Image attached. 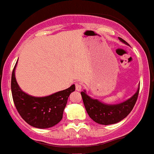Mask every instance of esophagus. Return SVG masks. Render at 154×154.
I'll return each mask as SVG.
<instances>
[{"label":"esophagus","instance_id":"34e87169","mask_svg":"<svg viewBox=\"0 0 154 154\" xmlns=\"http://www.w3.org/2000/svg\"><path fill=\"white\" fill-rule=\"evenodd\" d=\"M75 89L77 91H80L82 89V85L80 83H75Z\"/></svg>","mask_w":154,"mask_h":154}]
</instances>
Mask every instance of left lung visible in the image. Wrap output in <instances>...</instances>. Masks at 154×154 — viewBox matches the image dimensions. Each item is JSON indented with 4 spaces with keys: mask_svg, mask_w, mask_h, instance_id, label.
I'll use <instances>...</instances> for the list:
<instances>
[{
    "mask_svg": "<svg viewBox=\"0 0 154 154\" xmlns=\"http://www.w3.org/2000/svg\"><path fill=\"white\" fill-rule=\"evenodd\" d=\"M119 39L122 42L128 44L121 38H119ZM140 87L131 98L123 103L114 105L105 104L97 99H93L86 94L85 91L81 92V96L85 109L93 121L101 125H112L121 122L130 114L136 103Z\"/></svg>",
    "mask_w": 154,
    "mask_h": 154,
    "instance_id": "left-lung-1",
    "label": "left lung"
}]
</instances>
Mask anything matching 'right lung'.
I'll list each match as a JSON object with an SVG mask.
<instances>
[{"instance_id":"add662e5","label":"right lung","mask_w":154,"mask_h":154,"mask_svg":"<svg viewBox=\"0 0 154 154\" xmlns=\"http://www.w3.org/2000/svg\"><path fill=\"white\" fill-rule=\"evenodd\" d=\"M16 65L12 71L11 92L19 114L28 124L35 128L46 129L58 124L62 119L69 94L75 90V85L46 97L30 96L18 85L14 75Z\"/></svg>"}]
</instances>
